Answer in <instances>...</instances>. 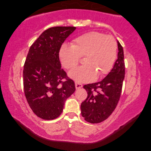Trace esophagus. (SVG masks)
Masks as SVG:
<instances>
[{"label": "esophagus", "mask_w": 151, "mask_h": 151, "mask_svg": "<svg viewBox=\"0 0 151 151\" xmlns=\"http://www.w3.org/2000/svg\"><path fill=\"white\" fill-rule=\"evenodd\" d=\"M82 84H80V83H75V88H76V89H81V88H82Z\"/></svg>", "instance_id": "34e87169"}]
</instances>
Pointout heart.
I'll return each mask as SVG.
<instances>
[{
  "mask_svg": "<svg viewBox=\"0 0 151 151\" xmlns=\"http://www.w3.org/2000/svg\"><path fill=\"white\" fill-rule=\"evenodd\" d=\"M117 42L113 37L91 32L76 37L71 46L63 44L60 47L59 57L62 65L72 69L84 56V65L69 73L70 78L78 82H91L111 69L117 58Z\"/></svg>",
  "mask_w": 151,
  "mask_h": 151,
  "instance_id": "1",
  "label": "heart"
}]
</instances>
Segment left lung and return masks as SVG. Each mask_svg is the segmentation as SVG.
I'll use <instances>...</instances> for the list:
<instances>
[{"label": "left lung", "mask_w": 151, "mask_h": 151, "mask_svg": "<svg viewBox=\"0 0 151 151\" xmlns=\"http://www.w3.org/2000/svg\"><path fill=\"white\" fill-rule=\"evenodd\" d=\"M117 43V59L110 72L101 82L84 86L88 95L81 104V114L88 123H99L106 119L119 100L125 68L123 49Z\"/></svg>", "instance_id": "1"}]
</instances>
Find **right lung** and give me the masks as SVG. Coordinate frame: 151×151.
<instances>
[{"label":"right lung","instance_id":"1","mask_svg":"<svg viewBox=\"0 0 151 151\" xmlns=\"http://www.w3.org/2000/svg\"><path fill=\"white\" fill-rule=\"evenodd\" d=\"M75 29V27L50 28L28 51L23 70L24 94L32 110L43 119L59 117L66 99L75 91V82L61 69L59 59L61 46Z\"/></svg>","mask_w":151,"mask_h":151}]
</instances>
